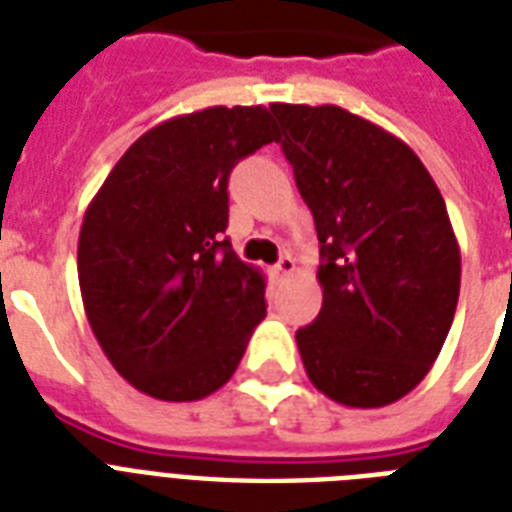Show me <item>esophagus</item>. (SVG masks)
Instances as JSON below:
<instances>
[{
	"mask_svg": "<svg viewBox=\"0 0 512 512\" xmlns=\"http://www.w3.org/2000/svg\"><path fill=\"white\" fill-rule=\"evenodd\" d=\"M295 257L292 255H281V260L273 265V273H276V279H289L292 273H295Z\"/></svg>",
	"mask_w": 512,
	"mask_h": 512,
	"instance_id": "obj_1",
	"label": "esophagus"
}]
</instances>
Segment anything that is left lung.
Masks as SVG:
<instances>
[{
  "label": "left lung",
  "instance_id": "8db88e82",
  "mask_svg": "<svg viewBox=\"0 0 512 512\" xmlns=\"http://www.w3.org/2000/svg\"><path fill=\"white\" fill-rule=\"evenodd\" d=\"M284 156L319 233V319L297 329L311 382L377 409L425 380L460 297L444 196L404 140L340 106L273 103Z\"/></svg>",
  "mask_w": 512,
  "mask_h": 512
}]
</instances>
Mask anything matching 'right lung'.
<instances>
[{
  "label": "right lung",
  "instance_id": "right-lung-1",
  "mask_svg": "<svg viewBox=\"0 0 512 512\" xmlns=\"http://www.w3.org/2000/svg\"><path fill=\"white\" fill-rule=\"evenodd\" d=\"M276 140L265 106H212L140 135L84 212L76 271L92 335L132 388L199 401L265 319V276L239 260L228 175Z\"/></svg>",
  "mask_w": 512,
  "mask_h": 512
}]
</instances>
